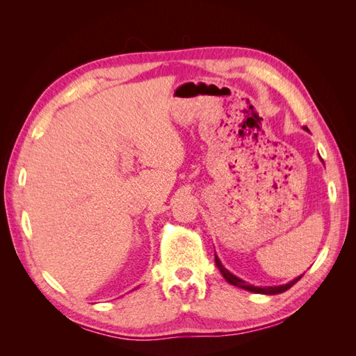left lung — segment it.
Wrapping results in <instances>:
<instances>
[{
	"instance_id": "obj_1",
	"label": "left lung",
	"mask_w": 356,
	"mask_h": 356,
	"mask_svg": "<svg viewBox=\"0 0 356 356\" xmlns=\"http://www.w3.org/2000/svg\"><path fill=\"white\" fill-rule=\"evenodd\" d=\"M215 264H217V267L220 268V272H221V275L225 277V281H227L229 284H232V285H234V286H239V288H242V289H246V291H251V293H257V294H281V293H284V291H286V289H289L291 286H293L294 284H297L298 281H300V277L301 276H298V277H296L294 281H291V282H288V284H285V285H279V286H254V285H248L245 281H242V279H239L238 276H234V275H232L227 268H225L222 264H221V261L218 260V257L215 255Z\"/></svg>"
}]
</instances>
